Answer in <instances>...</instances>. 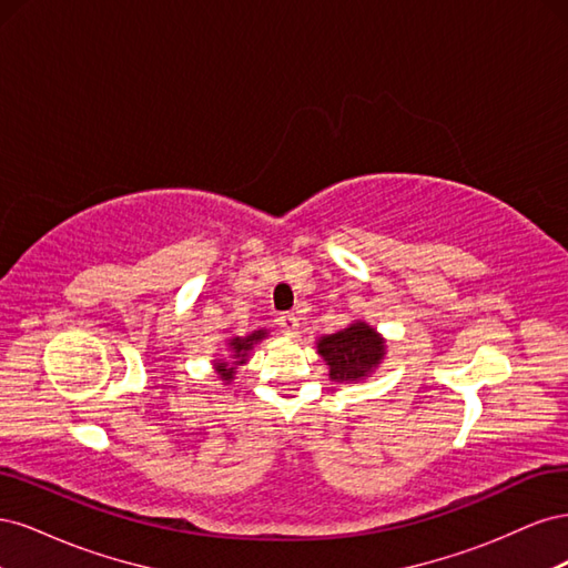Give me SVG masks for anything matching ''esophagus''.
<instances>
[{"mask_svg":"<svg viewBox=\"0 0 568 568\" xmlns=\"http://www.w3.org/2000/svg\"><path fill=\"white\" fill-rule=\"evenodd\" d=\"M280 326L286 334H296L298 332V317L294 313H284V315H280Z\"/></svg>","mask_w":568,"mask_h":568,"instance_id":"obj_1","label":"esophagus"}]
</instances>
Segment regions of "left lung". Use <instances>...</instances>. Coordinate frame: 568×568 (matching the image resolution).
Listing matches in <instances>:
<instances>
[{
	"instance_id": "1",
	"label": "left lung",
	"mask_w": 568,
	"mask_h": 568,
	"mask_svg": "<svg viewBox=\"0 0 568 568\" xmlns=\"http://www.w3.org/2000/svg\"><path fill=\"white\" fill-rule=\"evenodd\" d=\"M317 353L329 365V379L338 384L363 382L386 355V341L367 322H353L346 329L322 336Z\"/></svg>"
}]
</instances>
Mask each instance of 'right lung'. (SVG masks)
I'll use <instances>...</instances> for the list:
<instances>
[{"label": "right lung", "mask_w": 568, "mask_h": 568, "mask_svg": "<svg viewBox=\"0 0 568 568\" xmlns=\"http://www.w3.org/2000/svg\"><path fill=\"white\" fill-rule=\"evenodd\" d=\"M265 336H267V329H257V332H253L248 336H234V338H230L227 348L232 353V363H225V359H215V372H217L220 379L225 382V384H230L234 379L236 367L246 363L248 353L253 351L255 343L263 341Z\"/></svg>", "instance_id": "obj_1"}]
</instances>
